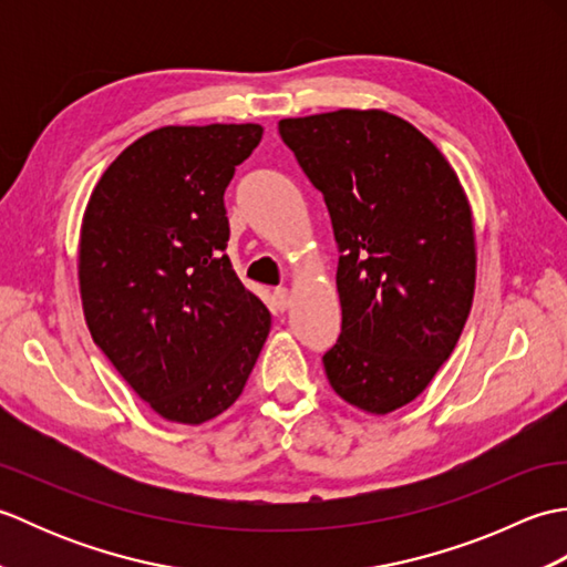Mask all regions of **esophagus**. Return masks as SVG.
Segmentation results:
<instances>
[{
	"label": "esophagus",
	"mask_w": 567,
	"mask_h": 567,
	"mask_svg": "<svg viewBox=\"0 0 567 567\" xmlns=\"http://www.w3.org/2000/svg\"><path fill=\"white\" fill-rule=\"evenodd\" d=\"M272 299H275L277 311H285L287 307H290V290H287V287H277V290L272 292Z\"/></svg>",
	"instance_id": "obj_1"
}]
</instances>
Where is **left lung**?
Returning <instances> with one entry per match:
<instances>
[{
	"instance_id": "left-lung-1",
	"label": "left lung",
	"mask_w": 567,
	"mask_h": 567,
	"mask_svg": "<svg viewBox=\"0 0 567 567\" xmlns=\"http://www.w3.org/2000/svg\"><path fill=\"white\" fill-rule=\"evenodd\" d=\"M280 136L331 216L339 246L333 392L390 414L429 388L475 295L473 214L455 171L404 118L339 110L282 118Z\"/></svg>"
}]
</instances>
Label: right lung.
<instances>
[{"label": "right lung", "mask_w": 567, "mask_h": 567, "mask_svg": "<svg viewBox=\"0 0 567 567\" xmlns=\"http://www.w3.org/2000/svg\"><path fill=\"white\" fill-rule=\"evenodd\" d=\"M258 124L163 126L118 155L80 234V295L94 343L153 412L204 424L244 392L270 311L226 256L224 192Z\"/></svg>", "instance_id": "add662e5"}]
</instances>
